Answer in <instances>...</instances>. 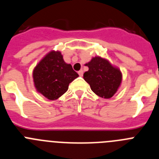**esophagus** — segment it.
Instances as JSON below:
<instances>
[{"instance_id": "esophagus-1", "label": "esophagus", "mask_w": 159, "mask_h": 159, "mask_svg": "<svg viewBox=\"0 0 159 159\" xmlns=\"http://www.w3.org/2000/svg\"><path fill=\"white\" fill-rule=\"evenodd\" d=\"M78 74H79V75H80V76H83V75H84V71H83V70L79 71Z\"/></svg>"}]
</instances>
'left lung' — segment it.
Wrapping results in <instances>:
<instances>
[{"label": "left lung", "instance_id": "left-lung-1", "mask_svg": "<svg viewBox=\"0 0 159 159\" xmlns=\"http://www.w3.org/2000/svg\"><path fill=\"white\" fill-rule=\"evenodd\" d=\"M86 65L88 71L84 74V80L98 96L110 99L121 85L123 75L119 67L112 65L107 59L95 57Z\"/></svg>", "mask_w": 159, "mask_h": 159}]
</instances>
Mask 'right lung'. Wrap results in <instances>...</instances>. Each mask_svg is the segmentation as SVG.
I'll use <instances>...</instances> for the list:
<instances>
[{
  "mask_svg": "<svg viewBox=\"0 0 159 159\" xmlns=\"http://www.w3.org/2000/svg\"><path fill=\"white\" fill-rule=\"evenodd\" d=\"M78 76L71 64L64 62L61 52L54 50L46 54L32 71L36 91L50 100L64 95Z\"/></svg>",
  "mask_w": 159,
  "mask_h": 159,
  "instance_id": "add662e5",
  "label": "right lung"
}]
</instances>
